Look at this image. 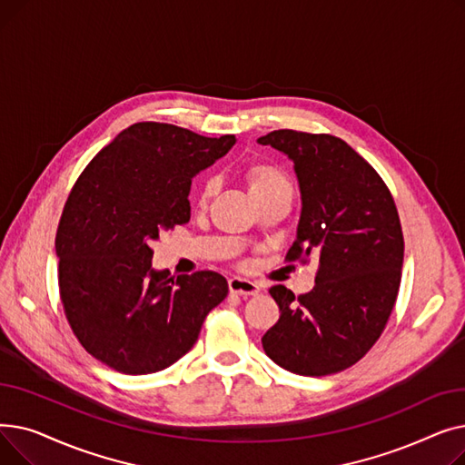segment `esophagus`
<instances>
[{
    "label": "esophagus",
    "instance_id": "34e87169",
    "mask_svg": "<svg viewBox=\"0 0 465 465\" xmlns=\"http://www.w3.org/2000/svg\"><path fill=\"white\" fill-rule=\"evenodd\" d=\"M228 288L232 294H237V296H256L260 292V286L256 282L241 279V277H232L228 281Z\"/></svg>",
    "mask_w": 465,
    "mask_h": 465
}]
</instances>
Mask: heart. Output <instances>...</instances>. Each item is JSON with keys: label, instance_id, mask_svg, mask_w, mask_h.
I'll use <instances>...</instances> for the list:
<instances>
[{"label": "heart", "instance_id": "obj_1", "mask_svg": "<svg viewBox=\"0 0 465 465\" xmlns=\"http://www.w3.org/2000/svg\"><path fill=\"white\" fill-rule=\"evenodd\" d=\"M245 183L252 193L254 200H262L265 195H272L282 190H290V181L286 177L284 171L272 163V162H252L245 167ZM216 190V183L214 179H205L200 186L198 192H195V205L200 209H205L211 202V198L214 195Z\"/></svg>", "mask_w": 465, "mask_h": 465}]
</instances>
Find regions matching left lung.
I'll return each instance as SVG.
<instances>
[{"instance_id": "obj_1", "label": "left lung", "mask_w": 465, "mask_h": 465, "mask_svg": "<svg viewBox=\"0 0 465 465\" xmlns=\"http://www.w3.org/2000/svg\"><path fill=\"white\" fill-rule=\"evenodd\" d=\"M258 143L288 154L300 181L298 237L284 260H319L307 294L270 288L281 316L262 337L263 351L298 375L343 371L377 343L398 300L405 249L398 207L375 167L343 139L275 130Z\"/></svg>"}]
</instances>
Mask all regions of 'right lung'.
<instances>
[{
	"instance_id": "right-lung-1",
	"label": "right lung",
	"mask_w": 465,
	"mask_h": 465,
	"mask_svg": "<svg viewBox=\"0 0 465 465\" xmlns=\"http://www.w3.org/2000/svg\"><path fill=\"white\" fill-rule=\"evenodd\" d=\"M233 143L235 135L137 122L73 184L54 242L60 300L79 343L111 370L149 375L169 368L228 296L216 272L177 279L154 272L151 242L188 223L192 177Z\"/></svg>"
}]
</instances>
